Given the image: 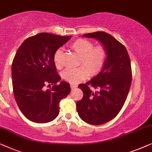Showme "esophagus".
I'll use <instances>...</instances> for the list:
<instances>
[{
	"label": "esophagus",
	"mask_w": 152,
	"mask_h": 152,
	"mask_svg": "<svg viewBox=\"0 0 152 152\" xmlns=\"http://www.w3.org/2000/svg\"><path fill=\"white\" fill-rule=\"evenodd\" d=\"M70 87H71V89H75L77 87V85L74 84H70Z\"/></svg>",
	"instance_id": "1"
}]
</instances>
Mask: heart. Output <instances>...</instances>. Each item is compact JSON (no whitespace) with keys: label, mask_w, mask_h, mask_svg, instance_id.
Returning a JSON list of instances; mask_svg holds the SVG:
<instances>
[{"label":"heart","mask_w":152,"mask_h":152,"mask_svg":"<svg viewBox=\"0 0 152 152\" xmlns=\"http://www.w3.org/2000/svg\"><path fill=\"white\" fill-rule=\"evenodd\" d=\"M71 48L80 56L79 65L76 69H67L63 72V80L72 84H77L89 76H96L101 71L105 64L107 52L102 45L94 47V44L84 38H78L72 42ZM63 51L58 49L54 56V63L56 67H62Z\"/></svg>","instance_id":"heart-1"}]
</instances>
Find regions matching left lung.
I'll return each mask as SVG.
<instances>
[{"label":"left lung","instance_id":"obj_1","mask_svg":"<svg viewBox=\"0 0 152 152\" xmlns=\"http://www.w3.org/2000/svg\"><path fill=\"white\" fill-rule=\"evenodd\" d=\"M83 36L99 40L107 52L100 73L85 84L78 85L83 97L76 103L83 121L99 125L114 118L125 104L132 84L131 62L125 47L110 34L96 31ZM90 86L97 90L91 91Z\"/></svg>","mask_w":152,"mask_h":152}]
</instances>
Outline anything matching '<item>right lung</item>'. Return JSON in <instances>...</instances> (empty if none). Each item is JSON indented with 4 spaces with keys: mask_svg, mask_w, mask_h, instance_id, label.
Masks as SVG:
<instances>
[{
    "mask_svg": "<svg viewBox=\"0 0 152 152\" xmlns=\"http://www.w3.org/2000/svg\"><path fill=\"white\" fill-rule=\"evenodd\" d=\"M71 37L40 33L27 38L17 50L12 65L13 91L19 109L29 121H52L59 114L60 101L71 91L65 81L57 84L61 78L54 63L56 51Z\"/></svg>",
    "mask_w": 152,
    "mask_h": 152,
    "instance_id": "right-lung-1",
    "label": "right lung"
}]
</instances>
